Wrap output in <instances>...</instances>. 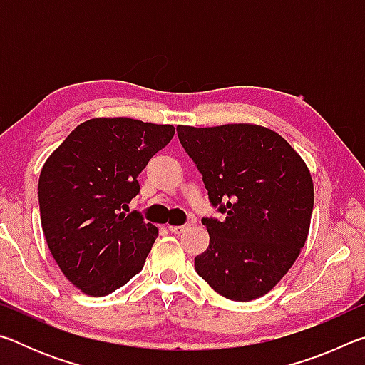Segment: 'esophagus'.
Wrapping results in <instances>:
<instances>
[{
    "label": "esophagus",
    "instance_id": "34e87169",
    "mask_svg": "<svg viewBox=\"0 0 365 365\" xmlns=\"http://www.w3.org/2000/svg\"><path fill=\"white\" fill-rule=\"evenodd\" d=\"M190 227H191V224H183V225H169V230H170L172 233H182V232L187 230V228H190Z\"/></svg>",
    "mask_w": 365,
    "mask_h": 365
}]
</instances>
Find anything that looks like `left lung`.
Segmentation results:
<instances>
[{
    "instance_id": "left-lung-1",
    "label": "left lung",
    "mask_w": 365,
    "mask_h": 365,
    "mask_svg": "<svg viewBox=\"0 0 365 365\" xmlns=\"http://www.w3.org/2000/svg\"><path fill=\"white\" fill-rule=\"evenodd\" d=\"M177 135L222 214L201 220L209 246L195 257L197 275L227 299L261 298L306 243L314 185L304 160L279 133L250 123L178 125Z\"/></svg>"
}]
</instances>
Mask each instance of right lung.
I'll use <instances>...</instances> for the list:
<instances>
[{
    "instance_id": "1",
    "label": "right lung",
    "mask_w": 365,
    "mask_h": 365,
    "mask_svg": "<svg viewBox=\"0 0 365 365\" xmlns=\"http://www.w3.org/2000/svg\"><path fill=\"white\" fill-rule=\"evenodd\" d=\"M175 128L127 117L91 119L72 130L43 165L41 227L54 261L78 289L106 296L143 269L158 228L128 202L138 174Z\"/></svg>"
}]
</instances>
